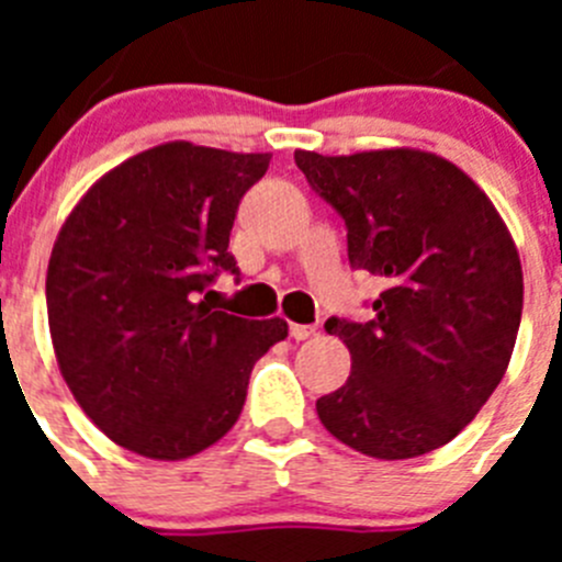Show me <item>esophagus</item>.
I'll use <instances>...</instances> for the list:
<instances>
[{
	"label": "esophagus",
	"mask_w": 562,
	"mask_h": 562,
	"mask_svg": "<svg viewBox=\"0 0 562 562\" xmlns=\"http://www.w3.org/2000/svg\"><path fill=\"white\" fill-rule=\"evenodd\" d=\"M312 335H315V326H304V324L290 326V337H295V340H310Z\"/></svg>",
	"instance_id": "1"
}]
</instances>
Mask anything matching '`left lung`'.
I'll return each instance as SVG.
<instances>
[{"label":"left lung","instance_id":"8db88e82","mask_svg":"<svg viewBox=\"0 0 562 562\" xmlns=\"http://www.w3.org/2000/svg\"><path fill=\"white\" fill-rule=\"evenodd\" d=\"M295 166L346 222L351 267L382 281L371 321H326L351 374L317 400L324 428L385 461L448 445L498 389L518 337L524 270L501 213L419 148L295 151Z\"/></svg>","mask_w":562,"mask_h":562}]
</instances>
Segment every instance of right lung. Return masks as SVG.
<instances>
[{
  "instance_id": "add662e5",
  "label": "right lung",
  "mask_w": 562,
  "mask_h": 562,
  "mask_svg": "<svg viewBox=\"0 0 562 562\" xmlns=\"http://www.w3.org/2000/svg\"><path fill=\"white\" fill-rule=\"evenodd\" d=\"M270 154L162 143L103 173L58 231L47 321L83 414L121 448L180 461L245 408L284 317L247 321L200 301L231 256L233 220Z\"/></svg>"
}]
</instances>
